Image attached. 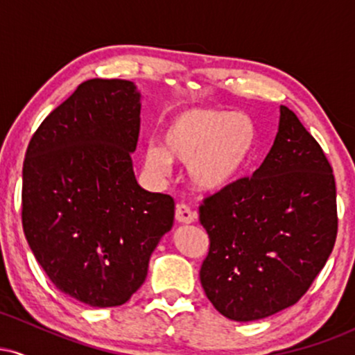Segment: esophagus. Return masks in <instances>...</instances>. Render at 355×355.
I'll use <instances>...</instances> for the list:
<instances>
[{
	"mask_svg": "<svg viewBox=\"0 0 355 355\" xmlns=\"http://www.w3.org/2000/svg\"><path fill=\"white\" fill-rule=\"evenodd\" d=\"M175 218H177V222L180 223H191L195 222L197 215H195V211L191 210L189 205L180 203V205H177V210H175Z\"/></svg>",
	"mask_w": 355,
	"mask_h": 355,
	"instance_id": "esophagus-1",
	"label": "esophagus"
}]
</instances>
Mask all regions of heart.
I'll return each instance as SVG.
<instances>
[{
  "instance_id": "obj_1",
  "label": "heart",
  "mask_w": 355,
  "mask_h": 355,
  "mask_svg": "<svg viewBox=\"0 0 355 355\" xmlns=\"http://www.w3.org/2000/svg\"><path fill=\"white\" fill-rule=\"evenodd\" d=\"M257 145V126L245 113L189 108L177 113L162 133V146L144 150L146 172L165 177L170 162L189 165L191 183L202 191L229 187L243 172Z\"/></svg>"
}]
</instances>
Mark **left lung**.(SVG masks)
Listing matches in <instances>:
<instances>
[{"instance_id":"obj_1","label":"left lung","mask_w":355,"mask_h":355,"mask_svg":"<svg viewBox=\"0 0 355 355\" xmlns=\"http://www.w3.org/2000/svg\"><path fill=\"white\" fill-rule=\"evenodd\" d=\"M198 210L210 239L202 287L222 315L237 322L294 305L324 268L337 237L332 166L284 105L262 165L203 198Z\"/></svg>"}]
</instances>
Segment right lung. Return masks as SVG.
Here are the masks:
<instances>
[{"label":"right lung","instance_id":"1","mask_svg":"<svg viewBox=\"0 0 355 355\" xmlns=\"http://www.w3.org/2000/svg\"><path fill=\"white\" fill-rule=\"evenodd\" d=\"M140 98L133 81H83L44 118L24 157L28 245L56 288L92 307L135 294L173 225V198L141 189L133 172Z\"/></svg>","mask_w":355,"mask_h":355}]
</instances>
